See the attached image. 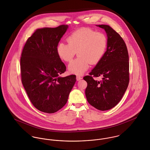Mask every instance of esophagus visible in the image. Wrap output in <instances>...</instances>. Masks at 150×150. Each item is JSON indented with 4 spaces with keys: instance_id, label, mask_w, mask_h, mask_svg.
I'll use <instances>...</instances> for the list:
<instances>
[{
    "instance_id": "esophagus-1",
    "label": "esophagus",
    "mask_w": 150,
    "mask_h": 150,
    "mask_svg": "<svg viewBox=\"0 0 150 150\" xmlns=\"http://www.w3.org/2000/svg\"><path fill=\"white\" fill-rule=\"evenodd\" d=\"M82 79H83V77L81 76H76V79H77V81H79V80H81Z\"/></svg>"
}]
</instances>
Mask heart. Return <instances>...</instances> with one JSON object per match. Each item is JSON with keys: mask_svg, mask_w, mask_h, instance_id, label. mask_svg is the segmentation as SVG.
Segmentation results:
<instances>
[{"mask_svg": "<svg viewBox=\"0 0 150 150\" xmlns=\"http://www.w3.org/2000/svg\"><path fill=\"white\" fill-rule=\"evenodd\" d=\"M67 42L58 44L57 54L66 62H70L77 54L78 57L68 66L69 71L75 74H82L88 70L89 64H98L107 47L106 35L89 28L74 31L67 37Z\"/></svg>", "mask_w": 150, "mask_h": 150, "instance_id": "heart-1", "label": "heart"}]
</instances>
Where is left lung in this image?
<instances>
[{
  "instance_id": "left-lung-1",
  "label": "left lung",
  "mask_w": 150,
  "mask_h": 150,
  "mask_svg": "<svg viewBox=\"0 0 150 150\" xmlns=\"http://www.w3.org/2000/svg\"><path fill=\"white\" fill-rule=\"evenodd\" d=\"M107 35V50L89 76L86 95L88 103L101 111L115 107L123 97L129 82V62L127 47L123 39L111 26L99 25ZM103 77L98 81L94 77Z\"/></svg>"
}]
</instances>
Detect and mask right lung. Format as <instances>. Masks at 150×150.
Masks as SVG:
<instances>
[{
    "instance_id": "obj_1",
    "label": "right lung",
    "mask_w": 150,
    "mask_h": 150,
    "mask_svg": "<svg viewBox=\"0 0 150 150\" xmlns=\"http://www.w3.org/2000/svg\"><path fill=\"white\" fill-rule=\"evenodd\" d=\"M67 28L61 25L36 29L22 51V83L32 105L44 112L54 113L64 107L76 81V75L59 77L66 69L57 48Z\"/></svg>"
}]
</instances>
